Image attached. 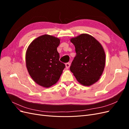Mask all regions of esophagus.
<instances>
[{
	"label": "esophagus",
	"instance_id": "obj_1",
	"mask_svg": "<svg viewBox=\"0 0 129 129\" xmlns=\"http://www.w3.org/2000/svg\"><path fill=\"white\" fill-rule=\"evenodd\" d=\"M70 66H71V63H66V68L68 69L70 67Z\"/></svg>",
	"mask_w": 129,
	"mask_h": 129
}]
</instances>
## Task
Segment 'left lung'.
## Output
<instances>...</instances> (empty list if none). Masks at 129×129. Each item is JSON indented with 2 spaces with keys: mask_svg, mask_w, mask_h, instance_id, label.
Masks as SVG:
<instances>
[{
  "mask_svg": "<svg viewBox=\"0 0 129 129\" xmlns=\"http://www.w3.org/2000/svg\"><path fill=\"white\" fill-rule=\"evenodd\" d=\"M76 53L70 67L77 81L90 86L100 79L105 67V54L102 46L88 34L71 39Z\"/></svg>",
  "mask_w": 129,
  "mask_h": 129,
  "instance_id": "obj_1",
  "label": "left lung"
}]
</instances>
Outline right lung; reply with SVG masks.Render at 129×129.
<instances>
[{
	"label": "right lung",
	"mask_w": 129,
	"mask_h": 129,
	"mask_svg": "<svg viewBox=\"0 0 129 129\" xmlns=\"http://www.w3.org/2000/svg\"><path fill=\"white\" fill-rule=\"evenodd\" d=\"M60 39L45 34L34 39L27 49L26 65L33 81L49 88L59 80L65 64L59 61L57 47Z\"/></svg>",
	"instance_id": "1"
}]
</instances>
